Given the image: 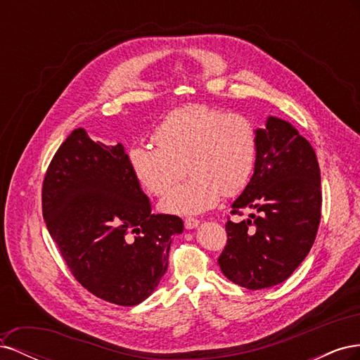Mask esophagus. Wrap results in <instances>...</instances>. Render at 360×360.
Here are the masks:
<instances>
[{
	"instance_id": "1",
	"label": "esophagus",
	"mask_w": 360,
	"mask_h": 360,
	"mask_svg": "<svg viewBox=\"0 0 360 360\" xmlns=\"http://www.w3.org/2000/svg\"><path fill=\"white\" fill-rule=\"evenodd\" d=\"M200 224L198 219H195V217H184V226H186V230H192V228H195Z\"/></svg>"
}]
</instances>
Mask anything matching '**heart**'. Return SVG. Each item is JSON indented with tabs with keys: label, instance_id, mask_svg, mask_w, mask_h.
<instances>
[{
	"label": "heart",
	"instance_id": "obj_1",
	"mask_svg": "<svg viewBox=\"0 0 360 360\" xmlns=\"http://www.w3.org/2000/svg\"><path fill=\"white\" fill-rule=\"evenodd\" d=\"M156 147L136 144L129 163L136 180L151 195L167 193L184 174L191 179L162 201L171 213H201L222 193L233 197L252 176L257 162V132L242 114L193 103L174 110L155 129Z\"/></svg>",
	"mask_w": 360,
	"mask_h": 360
}]
</instances>
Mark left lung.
Instances as JSON below:
<instances>
[{
  "instance_id": "8db88e82",
  "label": "left lung",
  "mask_w": 360,
  "mask_h": 360,
  "mask_svg": "<svg viewBox=\"0 0 360 360\" xmlns=\"http://www.w3.org/2000/svg\"><path fill=\"white\" fill-rule=\"evenodd\" d=\"M257 132L254 176L225 224L222 274L248 290L284 282L309 254L321 217L320 167L311 144L288 122L269 117Z\"/></svg>"
}]
</instances>
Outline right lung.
Here are the masks:
<instances>
[{"mask_svg": "<svg viewBox=\"0 0 360 360\" xmlns=\"http://www.w3.org/2000/svg\"><path fill=\"white\" fill-rule=\"evenodd\" d=\"M41 210L79 284L120 307L146 300L168 269L183 221L153 214L122 144L94 143L75 129L43 179Z\"/></svg>", "mask_w": 360, "mask_h": 360, "instance_id": "obj_1", "label": "right lung"}]
</instances>
